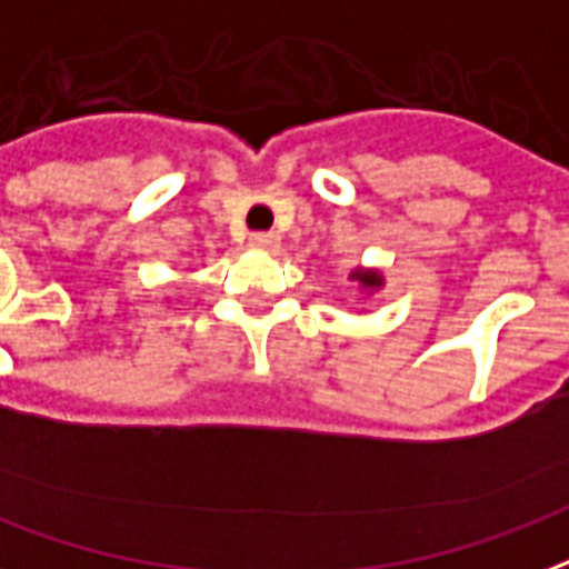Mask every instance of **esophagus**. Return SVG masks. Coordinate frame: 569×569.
Masks as SVG:
<instances>
[{
  "instance_id": "esophagus-1",
  "label": "esophagus",
  "mask_w": 569,
  "mask_h": 569,
  "mask_svg": "<svg viewBox=\"0 0 569 569\" xmlns=\"http://www.w3.org/2000/svg\"><path fill=\"white\" fill-rule=\"evenodd\" d=\"M250 247L262 252H277L280 250V238L273 231H256V234H250Z\"/></svg>"
}]
</instances>
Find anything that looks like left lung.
I'll return each mask as SVG.
<instances>
[{
    "mask_svg": "<svg viewBox=\"0 0 569 569\" xmlns=\"http://www.w3.org/2000/svg\"><path fill=\"white\" fill-rule=\"evenodd\" d=\"M349 280H356L361 286V292H377L382 286V273L368 271V268H356V271L349 273Z\"/></svg>",
    "mask_w": 569,
    "mask_h": 569,
    "instance_id": "8db88e82",
    "label": "left lung"
}]
</instances>
